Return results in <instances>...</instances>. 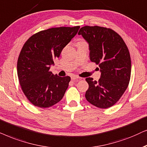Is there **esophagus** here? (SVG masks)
Here are the masks:
<instances>
[{"mask_svg":"<svg viewBox=\"0 0 147 147\" xmlns=\"http://www.w3.org/2000/svg\"><path fill=\"white\" fill-rule=\"evenodd\" d=\"M80 79L79 77H77V76H75V75H73L71 77V80L72 81H78Z\"/></svg>","mask_w":147,"mask_h":147,"instance_id":"obj_1","label":"esophagus"}]
</instances>
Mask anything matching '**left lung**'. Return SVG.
Wrapping results in <instances>:
<instances>
[{
	"label": "left lung",
	"instance_id": "obj_1",
	"mask_svg": "<svg viewBox=\"0 0 147 147\" xmlns=\"http://www.w3.org/2000/svg\"><path fill=\"white\" fill-rule=\"evenodd\" d=\"M78 34L89 44L90 60L98 64L101 72L98 81L86 79L89 84L86 99L99 108H108L120 99L128 86L131 74L128 49L120 35L106 27L85 26Z\"/></svg>",
	"mask_w": 147,
	"mask_h": 147
}]
</instances>
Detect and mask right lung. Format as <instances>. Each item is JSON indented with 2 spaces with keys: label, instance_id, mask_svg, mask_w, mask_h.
Masks as SVG:
<instances>
[{
  "label": "right lung",
  "instance_id": "right-lung-1",
  "mask_svg": "<svg viewBox=\"0 0 147 147\" xmlns=\"http://www.w3.org/2000/svg\"><path fill=\"white\" fill-rule=\"evenodd\" d=\"M79 28L60 27L41 31L23 45L17 61V75L23 92L35 106L51 107L63 97L70 77L53 75L50 66Z\"/></svg>",
  "mask_w": 147,
  "mask_h": 147
}]
</instances>
